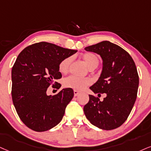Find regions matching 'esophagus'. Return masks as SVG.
Instances as JSON below:
<instances>
[{"mask_svg": "<svg viewBox=\"0 0 151 151\" xmlns=\"http://www.w3.org/2000/svg\"><path fill=\"white\" fill-rule=\"evenodd\" d=\"M73 92H74V96H78V94H80V92H78V91H77V90H74Z\"/></svg>", "mask_w": 151, "mask_h": 151, "instance_id": "1", "label": "esophagus"}]
</instances>
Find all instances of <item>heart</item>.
<instances>
[{
	"mask_svg": "<svg viewBox=\"0 0 151 151\" xmlns=\"http://www.w3.org/2000/svg\"><path fill=\"white\" fill-rule=\"evenodd\" d=\"M83 59L89 69L96 68L99 63L98 57L93 53H85L83 56ZM72 61V57H67L63 59L59 65V70L61 73H66L69 69V66ZM90 83V81L87 78H80L76 76H70L64 80V85L66 87H69L75 90H83Z\"/></svg>",
	"mask_w": 151,
	"mask_h": 151,
	"instance_id": "1",
	"label": "heart"
}]
</instances>
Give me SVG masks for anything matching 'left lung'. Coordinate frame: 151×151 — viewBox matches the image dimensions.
I'll return each mask as SVG.
<instances>
[{"label":"left lung","mask_w":151,"mask_h":151,"mask_svg":"<svg viewBox=\"0 0 151 151\" xmlns=\"http://www.w3.org/2000/svg\"><path fill=\"white\" fill-rule=\"evenodd\" d=\"M85 50L100 55L103 61L100 77L90 89L94 94H106L103 101L90 94L85 115L93 125L114 129L125 122L137 99L139 76L135 63L127 52L107 40Z\"/></svg>","instance_id":"left-lung-1"}]
</instances>
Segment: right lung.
Returning a JSON list of instances; mask_svg holds the SVG:
<instances>
[{"label":"right lung","instance_id":"right-lung-1","mask_svg":"<svg viewBox=\"0 0 151 151\" xmlns=\"http://www.w3.org/2000/svg\"><path fill=\"white\" fill-rule=\"evenodd\" d=\"M76 52L77 50L40 42L24 48L18 55L12 69V98L19 117L29 128L45 132L62 120L73 90L64 88L49 96L47 90L52 84L61 87L55 82L62 76L59 65Z\"/></svg>","mask_w":151,"mask_h":151}]
</instances>
